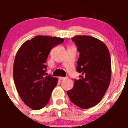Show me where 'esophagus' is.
Segmentation results:
<instances>
[{
  "label": "esophagus",
  "mask_w": 128,
  "mask_h": 128,
  "mask_svg": "<svg viewBox=\"0 0 128 128\" xmlns=\"http://www.w3.org/2000/svg\"><path fill=\"white\" fill-rule=\"evenodd\" d=\"M66 78H65V77H62V76H60L59 77V80H66Z\"/></svg>",
  "instance_id": "obj_1"
}]
</instances>
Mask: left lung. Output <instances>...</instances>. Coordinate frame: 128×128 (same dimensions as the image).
Returning a JSON list of instances; mask_svg holds the SVG:
<instances>
[{
	"label": "left lung",
	"instance_id": "8db88e82",
	"mask_svg": "<svg viewBox=\"0 0 128 128\" xmlns=\"http://www.w3.org/2000/svg\"><path fill=\"white\" fill-rule=\"evenodd\" d=\"M72 41L80 52L77 71L80 79L67 95L74 104L88 109L100 102L108 88L111 80V57L104 43L91 36L77 35Z\"/></svg>",
	"mask_w": 128,
	"mask_h": 128
}]
</instances>
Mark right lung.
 Segmentation results:
<instances>
[{
  "instance_id": "right-lung-1",
  "label": "right lung",
  "mask_w": 128,
  "mask_h": 128,
  "mask_svg": "<svg viewBox=\"0 0 128 128\" xmlns=\"http://www.w3.org/2000/svg\"><path fill=\"white\" fill-rule=\"evenodd\" d=\"M64 38L36 36L25 42L18 50L13 65V79L23 102L31 109L43 108L58 83L56 78L46 76V63L51 48Z\"/></svg>"
}]
</instances>
